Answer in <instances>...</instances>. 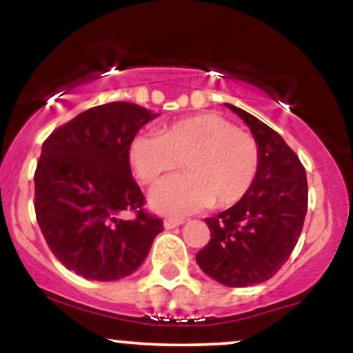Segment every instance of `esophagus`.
Instances as JSON below:
<instances>
[{
	"mask_svg": "<svg viewBox=\"0 0 353 353\" xmlns=\"http://www.w3.org/2000/svg\"><path fill=\"white\" fill-rule=\"evenodd\" d=\"M181 224H184V221H182V219H176V217H168L164 221V228L165 229H174V228H177V225H181Z\"/></svg>",
	"mask_w": 353,
	"mask_h": 353,
	"instance_id": "obj_1",
	"label": "esophagus"
}]
</instances>
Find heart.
Listing matches in <instances>:
<instances>
[{
	"label": "heart",
	"mask_w": 353,
	"mask_h": 353,
	"mask_svg": "<svg viewBox=\"0 0 353 353\" xmlns=\"http://www.w3.org/2000/svg\"><path fill=\"white\" fill-rule=\"evenodd\" d=\"M129 161L144 185H154L182 161L185 172L168 177L151 194L154 209L182 216L244 199L257 177L261 151L254 136L224 117L197 114L165 125L159 134L134 136Z\"/></svg>",
	"instance_id": "b5f03b06"
}]
</instances>
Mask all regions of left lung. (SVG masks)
Segmentation results:
<instances>
[{
    "label": "left lung",
    "mask_w": 353,
    "mask_h": 353,
    "mask_svg": "<svg viewBox=\"0 0 353 353\" xmlns=\"http://www.w3.org/2000/svg\"><path fill=\"white\" fill-rule=\"evenodd\" d=\"M225 106L252 131L261 165L244 199L205 219L210 239L196 261L222 285L249 287L269 281L289 261L305 221L309 188L305 168L279 132L244 109Z\"/></svg>",
    "instance_id": "obj_1"
}]
</instances>
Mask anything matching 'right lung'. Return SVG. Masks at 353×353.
<instances>
[{
    "instance_id": "right-lung-1",
    "label": "right lung",
    "mask_w": 353,
    "mask_h": 353,
    "mask_svg": "<svg viewBox=\"0 0 353 353\" xmlns=\"http://www.w3.org/2000/svg\"><path fill=\"white\" fill-rule=\"evenodd\" d=\"M157 116L132 103H108L72 117L43 143L36 221L54 257L81 277L131 275L164 230L163 219L144 209L129 164V144ZM124 212L135 217L123 219Z\"/></svg>"
}]
</instances>
